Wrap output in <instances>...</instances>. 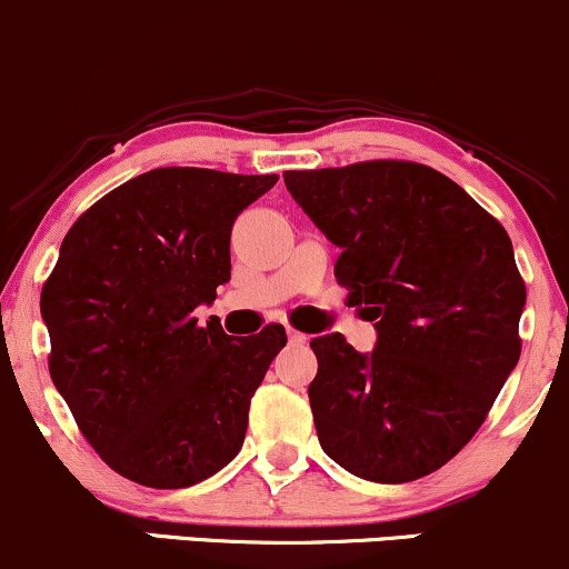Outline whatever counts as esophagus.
Here are the masks:
<instances>
[{
  "instance_id": "1",
  "label": "esophagus",
  "mask_w": 569,
  "mask_h": 569,
  "mask_svg": "<svg viewBox=\"0 0 569 569\" xmlns=\"http://www.w3.org/2000/svg\"><path fill=\"white\" fill-rule=\"evenodd\" d=\"M287 340H290V346H306L308 335L298 332V329H292V327H287Z\"/></svg>"
}]
</instances>
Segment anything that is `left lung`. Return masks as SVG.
<instances>
[{
  "mask_svg": "<svg viewBox=\"0 0 569 569\" xmlns=\"http://www.w3.org/2000/svg\"><path fill=\"white\" fill-rule=\"evenodd\" d=\"M284 184L377 321L371 353L338 332L311 340L319 443L356 478H425L472 440L520 361L525 282L507 229L422 163L287 171Z\"/></svg>",
  "mask_w": 569,
  "mask_h": 569,
  "instance_id": "1",
  "label": "left lung"
}]
</instances>
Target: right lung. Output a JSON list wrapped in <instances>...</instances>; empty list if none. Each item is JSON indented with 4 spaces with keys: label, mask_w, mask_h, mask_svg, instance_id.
Wrapping results in <instances>:
<instances>
[{
    "label": "right lung",
    "mask_w": 569,
    "mask_h": 569,
    "mask_svg": "<svg viewBox=\"0 0 569 569\" xmlns=\"http://www.w3.org/2000/svg\"><path fill=\"white\" fill-rule=\"evenodd\" d=\"M279 177L156 168L70 227L41 290L49 375L91 448L147 488H189L242 448L284 327L198 325L229 282L234 219Z\"/></svg>",
    "instance_id": "obj_1"
}]
</instances>
